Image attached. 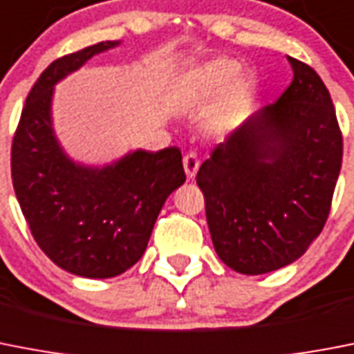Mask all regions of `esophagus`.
Segmentation results:
<instances>
[{"instance_id":"1","label":"esophagus","mask_w":354,"mask_h":354,"mask_svg":"<svg viewBox=\"0 0 354 354\" xmlns=\"http://www.w3.org/2000/svg\"><path fill=\"white\" fill-rule=\"evenodd\" d=\"M183 169H185L187 178H194L198 169H200V158L196 153H187L183 156Z\"/></svg>"}]
</instances>
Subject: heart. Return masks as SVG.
Masks as SVG:
<instances>
[{"mask_svg":"<svg viewBox=\"0 0 354 354\" xmlns=\"http://www.w3.org/2000/svg\"><path fill=\"white\" fill-rule=\"evenodd\" d=\"M239 64L232 59H216L196 68L187 77V91L196 100H210L227 91L219 109L218 122L227 126L248 106L252 95V82L248 77H235Z\"/></svg>","mask_w":354,"mask_h":354,"instance_id":"b5f03b06","label":"heart"}]
</instances>
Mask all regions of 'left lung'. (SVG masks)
Segmentation results:
<instances>
[{"label": "left lung", "instance_id": "8db88e82", "mask_svg": "<svg viewBox=\"0 0 354 354\" xmlns=\"http://www.w3.org/2000/svg\"><path fill=\"white\" fill-rule=\"evenodd\" d=\"M293 81L216 145L196 183L219 259L246 275L293 263L322 232L342 165L329 91L306 62Z\"/></svg>", "mask_w": 354, "mask_h": 354}]
</instances>
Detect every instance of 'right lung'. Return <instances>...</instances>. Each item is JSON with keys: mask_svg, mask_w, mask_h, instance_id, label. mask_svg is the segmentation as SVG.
<instances>
[{"mask_svg": "<svg viewBox=\"0 0 354 354\" xmlns=\"http://www.w3.org/2000/svg\"><path fill=\"white\" fill-rule=\"evenodd\" d=\"M115 44L55 59L32 86L12 140V183L35 243L62 270L90 279L120 275L140 259L163 203L185 182L178 147L138 149L97 169L71 162L53 135V86Z\"/></svg>", "mask_w": 354, "mask_h": 354, "instance_id": "right-lung-1", "label": "right lung"}]
</instances>
